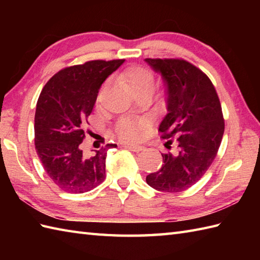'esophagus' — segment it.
Listing matches in <instances>:
<instances>
[{
    "mask_svg": "<svg viewBox=\"0 0 260 260\" xmlns=\"http://www.w3.org/2000/svg\"><path fill=\"white\" fill-rule=\"evenodd\" d=\"M124 147L128 148V150L133 151V152H141V151L144 150V146H142V145H129V144H127Z\"/></svg>",
    "mask_w": 260,
    "mask_h": 260,
    "instance_id": "1",
    "label": "esophagus"
}]
</instances>
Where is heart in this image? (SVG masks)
Returning a JSON list of instances; mask_svg holds the SVG:
<instances>
[{"label": "heart", "instance_id": "b5f03b06", "mask_svg": "<svg viewBox=\"0 0 260 260\" xmlns=\"http://www.w3.org/2000/svg\"><path fill=\"white\" fill-rule=\"evenodd\" d=\"M123 79L131 86L136 93L150 91L152 92L155 85V76L154 73L143 66H132L123 73ZM106 86H103L98 91L97 102L102 103ZM145 127V121L137 118H123L120 119L116 126V133L124 142H136L139 141Z\"/></svg>", "mask_w": 260, "mask_h": 260}]
</instances>
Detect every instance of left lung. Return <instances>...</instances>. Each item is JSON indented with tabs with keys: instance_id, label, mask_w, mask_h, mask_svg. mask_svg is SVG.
Wrapping results in <instances>:
<instances>
[{
	"instance_id": "obj_1",
	"label": "left lung",
	"mask_w": 260,
	"mask_h": 260,
	"mask_svg": "<svg viewBox=\"0 0 260 260\" xmlns=\"http://www.w3.org/2000/svg\"><path fill=\"white\" fill-rule=\"evenodd\" d=\"M145 61L168 87V114L158 132L169 150L178 143L175 152L162 154V168L148 174L146 182L157 191H184L202 178L217 156L224 132L221 104L209 77L186 60Z\"/></svg>"
}]
</instances>
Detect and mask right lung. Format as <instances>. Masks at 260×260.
Here are the masks:
<instances>
[{
	"instance_id": "right-lung-1",
	"label": "right lung",
	"mask_w": 260,
	"mask_h": 260,
	"mask_svg": "<svg viewBox=\"0 0 260 260\" xmlns=\"http://www.w3.org/2000/svg\"><path fill=\"white\" fill-rule=\"evenodd\" d=\"M124 59L91 60L60 70L39 96L35 116V145L49 178L64 192H88L106 176L107 144L92 155L81 151L85 124L103 82Z\"/></svg>"
}]
</instances>
